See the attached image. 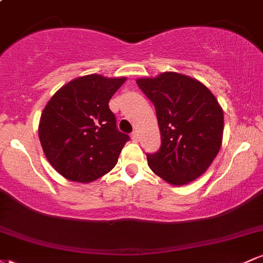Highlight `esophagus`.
Here are the masks:
<instances>
[{
    "label": "esophagus",
    "instance_id": "1",
    "mask_svg": "<svg viewBox=\"0 0 263 263\" xmlns=\"http://www.w3.org/2000/svg\"><path fill=\"white\" fill-rule=\"evenodd\" d=\"M131 138H132V141H134V142H138V141H140V135H138V132L135 131L134 134L131 135Z\"/></svg>",
    "mask_w": 263,
    "mask_h": 263
}]
</instances>
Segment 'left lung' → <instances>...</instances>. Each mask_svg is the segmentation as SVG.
<instances>
[{
	"mask_svg": "<svg viewBox=\"0 0 263 263\" xmlns=\"http://www.w3.org/2000/svg\"><path fill=\"white\" fill-rule=\"evenodd\" d=\"M137 85L153 102L161 147L147 153L149 168L173 185H184L209 168L221 147L224 112L213 92L173 71L142 78Z\"/></svg>",
	"mask_w": 263,
	"mask_h": 263,
	"instance_id": "obj_1",
	"label": "left lung"
}]
</instances>
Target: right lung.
<instances>
[{
  "label": "right lung",
  "instance_id": "1",
  "mask_svg": "<svg viewBox=\"0 0 263 263\" xmlns=\"http://www.w3.org/2000/svg\"><path fill=\"white\" fill-rule=\"evenodd\" d=\"M126 78L91 74L52 96L39 121V141L52 167L69 180L89 183L110 172L129 140L117 129L108 101Z\"/></svg>",
  "mask_w": 263,
  "mask_h": 263
}]
</instances>
